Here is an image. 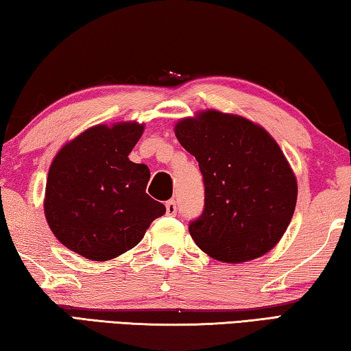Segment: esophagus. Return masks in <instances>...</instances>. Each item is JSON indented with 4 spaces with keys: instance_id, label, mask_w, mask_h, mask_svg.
<instances>
[{
    "instance_id": "obj_1",
    "label": "esophagus",
    "mask_w": 351,
    "mask_h": 351,
    "mask_svg": "<svg viewBox=\"0 0 351 351\" xmlns=\"http://www.w3.org/2000/svg\"><path fill=\"white\" fill-rule=\"evenodd\" d=\"M176 210H178L176 201L170 199V201H167V203H165V213H167V215L175 217L176 215Z\"/></svg>"
}]
</instances>
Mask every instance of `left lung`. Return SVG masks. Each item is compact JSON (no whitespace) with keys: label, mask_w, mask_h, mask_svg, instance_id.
Returning a JSON list of instances; mask_svg holds the SVG:
<instances>
[{"label":"left lung","mask_w":351,"mask_h":351,"mask_svg":"<svg viewBox=\"0 0 351 351\" xmlns=\"http://www.w3.org/2000/svg\"><path fill=\"white\" fill-rule=\"evenodd\" d=\"M175 134L204 180V212L189 226L197 246L224 263L269 252L297 203L295 175L276 139L258 123L217 110L181 119Z\"/></svg>","instance_id":"left-lung-1"}]
</instances>
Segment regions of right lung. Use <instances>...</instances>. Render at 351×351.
<instances>
[{
	"mask_svg": "<svg viewBox=\"0 0 351 351\" xmlns=\"http://www.w3.org/2000/svg\"><path fill=\"white\" fill-rule=\"evenodd\" d=\"M145 123H99L66 142L52 159L45 217L64 247L106 261L144 239L165 206L145 193L150 170L128 159Z\"/></svg>",
	"mask_w": 351,
	"mask_h": 351,
	"instance_id": "1",
	"label": "right lung"
}]
</instances>
